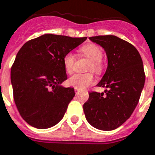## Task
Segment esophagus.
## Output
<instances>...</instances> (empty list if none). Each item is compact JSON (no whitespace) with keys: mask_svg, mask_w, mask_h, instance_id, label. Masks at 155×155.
<instances>
[{"mask_svg":"<svg viewBox=\"0 0 155 155\" xmlns=\"http://www.w3.org/2000/svg\"><path fill=\"white\" fill-rule=\"evenodd\" d=\"M74 91H75V94L79 95V94H80V91H79L77 89H74Z\"/></svg>","mask_w":155,"mask_h":155,"instance_id":"1","label":"esophagus"}]
</instances>
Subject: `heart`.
Wrapping results in <instances>:
<instances>
[{
  "label": "heart",
  "mask_w": 155,
  "mask_h": 155,
  "mask_svg": "<svg viewBox=\"0 0 155 155\" xmlns=\"http://www.w3.org/2000/svg\"><path fill=\"white\" fill-rule=\"evenodd\" d=\"M80 55L82 57H87L90 60V62L88 66L89 71H94L97 74H100L103 71V64L102 58L104 56L103 50L99 46L93 43H89L83 46L80 49ZM75 56L71 52H69L65 55L63 58V65L66 73L71 74L73 71ZM94 75L92 73L86 74H74L68 80V83L71 86L74 87L77 89H84L89 86L94 82Z\"/></svg>",
  "instance_id": "1"
}]
</instances>
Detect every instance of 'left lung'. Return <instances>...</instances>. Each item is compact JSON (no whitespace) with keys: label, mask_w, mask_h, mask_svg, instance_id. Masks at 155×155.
<instances>
[{"label":"left lung","mask_w":155,"mask_h":155,"mask_svg":"<svg viewBox=\"0 0 155 155\" xmlns=\"http://www.w3.org/2000/svg\"><path fill=\"white\" fill-rule=\"evenodd\" d=\"M104 48L107 68L98 87L104 93L89 92L83 106L89 124L98 130H115L130 117L144 88L145 74L141 57L130 42L114 35L90 37Z\"/></svg>","instance_id":"obj_1"}]
</instances>
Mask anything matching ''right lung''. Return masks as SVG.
<instances>
[{"mask_svg": "<svg viewBox=\"0 0 155 155\" xmlns=\"http://www.w3.org/2000/svg\"><path fill=\"white\" fill-rule=\"evenodd\" d=\"M86 38L48 34L19 49L10 81L17 109L28 124L47 129L62 119L74 96L73 88L60 85L67 79L63 58Z\"/></svg>", "mask_w": 155, "mask_h": 155, "instance_id": "add662e5", "label": "right lung"}]
</instances>
